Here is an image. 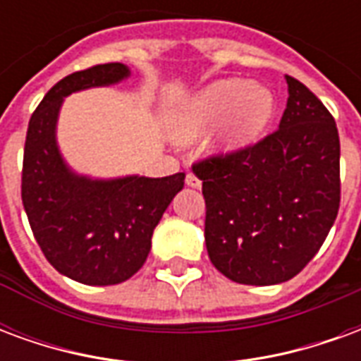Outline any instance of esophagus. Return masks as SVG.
Here are the masks:
<instances>
[{"instance_id": "1", "label": "esophagus", "mask_w": 361, "mask_h": 361, "mask_svg": "<svg viewBox=\"0 0 361 361\" xmlns=\"http://www.w3.org/2000/svg\"><path fill=\"white\" fill-rule=\"evenodd\" d=\"M185 185H189V188H195V189H199V188H201V180H199V178H197L195 173H191V172H189L188 176H185Z\"/></svg>"}]
</instances>
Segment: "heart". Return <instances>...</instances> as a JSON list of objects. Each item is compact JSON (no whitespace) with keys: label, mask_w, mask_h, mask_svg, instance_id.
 <instances>
[{"label":"heart","mask_w":361,"mask_h":361,"mask_svg":"<svg viewBox=\"0 0 361 361\" xmlns=\"http://www.w3.org/2000/svg\"><path fill=\"white\" fill-rule=\"evenodd\" d=\"M274 106L272 92L259 82L220 79L180 100L168 118V126L176 141L193 142L222 121L214 152L232 154L263 133Z\"/></svg>","instance_id":"obj_1"}]
</instances>
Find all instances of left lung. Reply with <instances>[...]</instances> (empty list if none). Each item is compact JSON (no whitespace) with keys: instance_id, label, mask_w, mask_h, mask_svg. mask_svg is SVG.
Segmentation results:
<instances>
[{"instance_id":"1","label":"left lung","mask_w":361,"mask_h":361,"mask_svg":"<svg viewBox=\"0 0 361 361\" xmlns=\"http://www.w3.org/2000/svg\"><path fill=\"white\" fill-rule=\"evenodd\" d=\"M279 129L253 147L193 166L207 203L204 242L226 279L271 286L315 257L341 204V141L334 118L288 77Z\"/></svg>"}]
</instances>
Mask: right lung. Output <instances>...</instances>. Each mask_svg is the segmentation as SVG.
<instances>
[{
  "instance_id": "right-lung-1",
  "label": "right lung",
  "mask_w": 361,
  "mask_h": 361,
  "mask_svg": "<svg viewBox=\"0 0 361 361\" xmlns=\"http://www.w3.org/2000/svg\"><path fill=\"white\" fill-rule=\"evenodd\" d=\"M131 75L104 63L56 82L28 121L20 197L36 242L50 265L89 286L131 279L149 257L152 232L181 189L185 173L166 178H90L77 173L58 147L66 96L110 87Z\"/></svg>"
}]
</instances>
